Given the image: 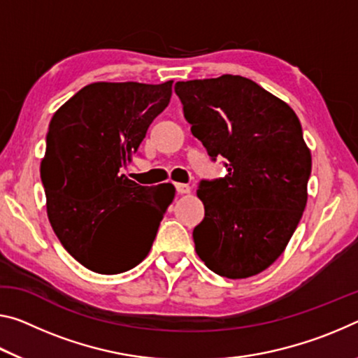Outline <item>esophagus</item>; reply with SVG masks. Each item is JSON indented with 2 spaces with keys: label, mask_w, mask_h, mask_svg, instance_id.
Instances as JSON below:
<instances>
[{
  "label": "esophagus",
  "mask_w": 358,
  "mask_h": 358,
  "mask_svg": "<svg viewBox=\"0 0 358 358\" xmlns=\"http://www.w3.org/2000/svg\"><path fill=\"white\" fill-rule=\"evenodd\" d=\"M175 191H177L178 194H188V192H191V186L185 183H177L175 185Z\"/></svg>",
  "instance_id": "34e87169"
}]
</instances>
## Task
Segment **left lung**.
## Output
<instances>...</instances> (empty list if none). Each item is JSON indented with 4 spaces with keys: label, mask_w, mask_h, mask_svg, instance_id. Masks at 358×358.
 Wrapping results in <instances>:
<instances>
[{
    "label": "left lung",
    "mask_w": 358,
    "mask_h": 358,
    "mask_svg": "<svg viewBox=\"0 0 358 358\" xmlns=\"http://www.w3.org/2000/svg\"><path fill=\"white\" fill-rule=\"evenodd\" d=\"M191 132L228 173L201 180L206 217L192 231L215 274L245 279L285 250L308 201L310 152L298 116L252 79L223 75L178 81Z\"/></svg>",
    "instance_id": "1"
}]
</instances>
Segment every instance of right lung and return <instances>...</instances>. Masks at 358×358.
Masks as SVG:
<instances>
[{
	"label": "right lung",
	"instance_id": "add662e5",
	"mask_svg": "<svg viewBox=\"0 0 358 358\" xmlns=\"http://www.w3.org/2000/svg\"><path fill=\"white\" fill-rule=\"evenodd\" d=\"M170 95L172 81L94 83L50 119L41 162L48 217L65 250L90 271L132 269L155 242L173 188L140 186L121 169Z\"/></svg>",
	"mask_w": 358,
	"mask_h": 358
}]
</instances>
